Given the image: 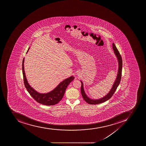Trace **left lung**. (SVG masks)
Masks as SVG:
<instances>
[{"mask_svg":"<svg viewBox=\"0 0 146 146\" xmlns=\"http://www.w3.org/2000/svg\"><path fill=\"white\" fill-rule=\"evenodd\" d=\"M113 49H114V52L115 54L117 56V59L118 60L119 62V69L118 72L117 74V78L116 80L114 83V85H113L111 90H110L109 93H108L106 96L104 97V98L101 99H99L97 100H93L91 99L88 98L87 95L85 94L84 91V87H83V84L82 82H81V92L82 95L83 96V99L84 100L86 101V102L90 105H97L99 104L102 103L106 102L108 100L112 97L113 94H114L115 91L117 89L118 86L119 85L120 82H121V78L122 75V60L121 56V54L119 53V52L116 48V46H115V44H113Z\"/></svg>","mask_w":146,"mask_h":146,"instance_id":"left-lung-1","label":"left lung"}]
</instances>
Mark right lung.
<instances>
[{
	"mask_svg": "<svg viewBox=\"0 0 146 146\" xmlns=\"http://www.w3.org/2000/svg\"><path fill=\"white\" fill-rule=\"evenodd\" d=\"M29 48L28 50H29ZM27 51V52H28ZM24 58L22 61V72L23 75V79L25 86L27 88L28 92L35 100L39 103L46 106H52L57 104L63 98L66 90L71 82L74 78L73 76L69 77L62 82L54 90L47 94H40L30 86L27 81L24 68Z\"/></svg>",
	"mask_w": 146,
	"mask_h": 146,
	"instance_id": "right-lung-1",
	"label": "right lung"
}]
</instances>
